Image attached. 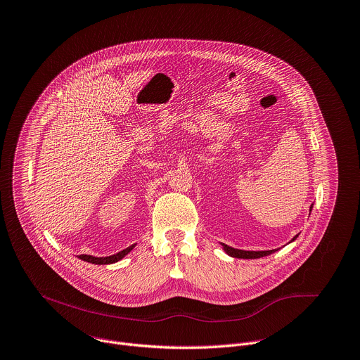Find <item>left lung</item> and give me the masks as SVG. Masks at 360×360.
Instances as JSON below:
<instances>
[{"label": "left lung", "mask_w": 360, "mask_h": 360, "mask_svg": "<svg viewBox=\"0 0 360 360\" xmlns=\"http://www.w3.org/2000/svg\"><path fill=\"white\" fill-rule=\"evenodd\" d=\"M297 236L292 238V240H295ZM224 248V252L231 256V257H237V259H260V257H264V256H269L277 250H266V252H245V250H237V249H233V248H229L226 245H221Z\"/></svg>", "instance_id": "8db88e82"}]
</instances>
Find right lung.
Instances as JSON below:
<instances>
[{
  "instance_id": "1",
  "label": "right lung",
  "mask_w": 360,
  "mask_h": 360,
  "mask_svg": "<svg viewBox=\"0 0 360 360\" xmlns=\"http://www.w3.org/2000/svg\"><path fill=\"white\" fill-rule=\"evenodd\" d=\"M134 245L124 249L123 252H120L117 255H112V256H108V257H93V256H89V255H80L79 259L80 260H84L87 263H91V264H111V263H115L118 260H122L126 255H129L131 250H133Z\"/></svg>"
}]
</instances>
